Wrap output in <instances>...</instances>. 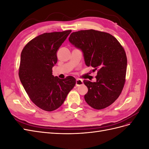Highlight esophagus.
<instances>
[{
	"instance_id": "esophagus-1",
	"label": "esophagus",
	"mask_w": 149,
	"mask_h": 149,
	"mask_svg": "<svg viewBox=\"0 0 149 149\" xmlns=\"http://www.w3.org/2000/svg\"><path fill=\"white\" fill-rule=\"evenodd\" d=\"M83 80L80 79H76V86L81 85V84H83Z\"/></svg>"
}]
</instances>
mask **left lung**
I'll return each instance as SVG.
<instances>
[{
    "mask_svg": "<svg viewBox=\"0 0 149 149\" xmlns=\"http://www.w3.org/2000/svg\"><path fill=\"white\" fill-rule=\"evenodd\" d=\"M69 41L83 52L86 65L97 71L96 82L83 81L88 89L86 102L96 109L110 106L125 83L127 57L124 48L111 34L92 29L73 32Z\"/></svg>",
    "mask_w": 149,
    "mask_h": 149,
    "instance_id": "obj_1",
    "label": "left lung"
}]
</instances>
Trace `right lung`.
<instances>
[{
    "label": "right lung",
    "mask_w": 149,
    "mask_h": 149,
    "mask_svg": "<svg viewBox=\"0 0 149 149\" xmlns=\"http://www.w3.org/2000/svg\"><path fill=\"white\" fill-rule=\"evenodd\" d=\"M71 31L43 33L29 42L21 53L20 81L31 101L43 110L52 111L60 107L76 84L73 76L61 79L52 74L57 50Z\"/></svg>",
    "instance_id": "add662e5"
}]
</instances>
